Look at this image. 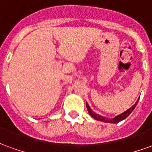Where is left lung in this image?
Segmentation results:
<instances>
[{"label":"left lung","instance_id":"left-lung-1","mask_svg":"<svg viewBox=\"0 0 152 152\" xmlns=\"http://www.w3.org/2000/svg\"><path fill=\"white\" fill-rule=\"evenodd\" d=\"M137 102H138V100H137V102H136V103H135L132 107H130L129 109H128L127 111H125V112H123V113L118 115L117 116H115V117L114 118H107L104 117V116H102V115H100L99 114H97V113H95L94 112H93L92 110H91V108L89 107V104H88L87 102H86V107H87V110H88L89 115H90L93 118H94L95 120H97V121H103V122H107V123H115V124H116V123H119L120 121L124 120L125 118H127L128 116L130 115L131 112H133L134 109L135 108V107L137 105Z\"/></svg>","mask_w":152,"mask_h":152}]
</instances>
